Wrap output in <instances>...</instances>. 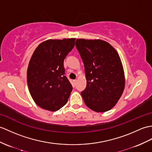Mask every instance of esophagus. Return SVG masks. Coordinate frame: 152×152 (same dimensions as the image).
I'll return each mask as SVG.
<instances>
[{
  "label": "esophagus",
  "mask_w": 152,
  "mask_h": 152,
  "mask_svg": "<svg viewBox=\"0 0 152 152\" xmlns=\"http://www.w3.org/2000/svg\"><path fill=\"white\" fill-rule=\"evenodd\" d=\"M76 83H77V80H74L73 81H72V83H73V85H74V86H76Z\"/></svg>",
  "instance_id": "1"
}]
</instances>
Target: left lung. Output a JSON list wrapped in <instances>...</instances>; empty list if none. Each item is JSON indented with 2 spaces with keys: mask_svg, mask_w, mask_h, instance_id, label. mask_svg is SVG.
Here are the masks:
<instances>
[{
  "mask_svg": "<svg viewBox=\"0 0 152 152\" xmlns=\"http://www.w3.org/2000/svg\"><path fill=\"white\" fill-rule=\"evenodd\" d=\"M76 47L84 64L87 86L82 96L87 106L96 112L113 107L124 89L122 64L115 49L107 42L77 39Z\"/></svg>",
  "mask_w": 152,
  "mask_h": 152,
  "instance_id": "8db88e82",
  "label": "left lung"
}]
</instances>
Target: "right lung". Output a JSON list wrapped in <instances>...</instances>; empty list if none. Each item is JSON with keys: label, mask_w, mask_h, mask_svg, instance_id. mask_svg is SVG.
I'll use <instances>...</instances> for the list:
<instances>
[{"label": "right lung", "mask_w": 152, "mask_h": 152, "mask_svg": "<svg viewBox=\"0 0 152 152\" xmlns=\"http://www.w3.org/2000/svg\"><path fill=\"white\" fill-rule=\"evenodd\" d=\"M75 39L45 41L31 56L27 70L28 89L36 104L46 110H59L66 104L72 92L63 62L75 47Z\"/></svg>", "instance_id": "obj_1"}]
</instances>
